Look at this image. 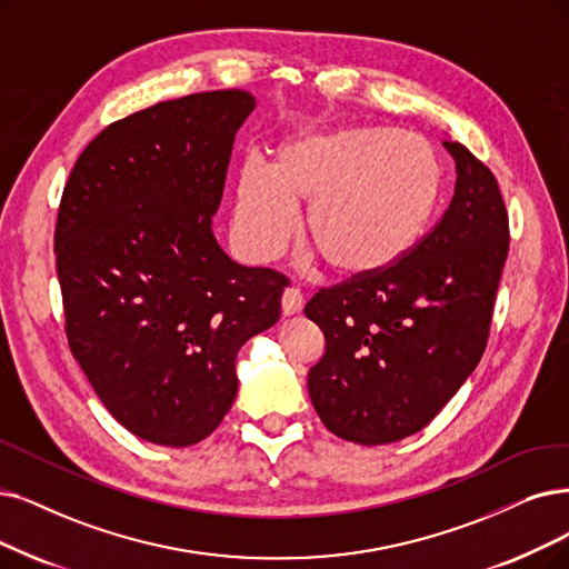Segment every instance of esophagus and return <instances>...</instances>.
<instances>
[{"mask_svg":"<svg viewBox=\"0 0 569 569\" xmlns=\"http://www.w3.org/2000/svg\"><path fill=\"white\" fill-rule=\"evenodd\" d=\"M303 310V293L297 287H287L282 293V315H297Z\"/></svg>","mask_w":569,"mask_h":569,"instance_id":"34e87169","label":"esophagus"}]
</instances>
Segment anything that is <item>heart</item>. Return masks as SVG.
Masks as SVG:
<instances>
[{"mask_svg":"<svg viewBox=\"0 0 569 569\" xmlns=\"http://www.w3.org/2000/svg\"><path fill=\"white\" fill-rule=\"evenodd\" d=\"M441 166L418 134L376 126L306 130L272 170L249 158L236 179V233L254 261L276 259L306 206L303 238L340 278L399 263L437 210Z\"/></svg>","mask_w":569,"mask_h":569,"instance_id":"heart-1","label":"heart"}]
</instances>
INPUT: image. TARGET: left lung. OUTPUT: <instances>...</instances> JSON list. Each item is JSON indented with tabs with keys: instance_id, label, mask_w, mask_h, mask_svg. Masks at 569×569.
<instances>
[{
	"instance_id": "obj_1",
	"label": "left lung",
	"mask_w": 569,
	"mask_h": 569,
	"mask_svg": "<svg viewBox=\"0 0 569 569\" xmlns=\"http://www.w3.org/2000/svg\"><path fill=\"white\" fill-rule=\"evenodd\" d=\"M456 193L439 223L399 263L320 289L306 317L327 352L308 373L317 416L359 446L416 435L481 361L509 254V214L495 174L446 140Z\"/></svg>"
}]
</instances>
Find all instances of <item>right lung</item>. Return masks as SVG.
Returning a JSON list of instances; mask_svg holds the SVG:
<instances>
[{"mask_svg":"<svg viewBox=\"0 0 569 569\" xmlns=\"http://www.w3.org/2000/svg\"><path fill=\"white\" fill-rule=\"evenodd\" d=\"M257 100L210 90L107 126L67 179L56 266L70 350L128 431L184 448L238 392L236 357L280 320L287 278L212 233L236 132Z\"/></svg>","mask_w":569,"mask_h":569,"instance_id":"1","label":"right lung"}]
</instances>
